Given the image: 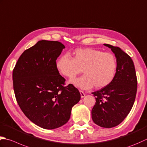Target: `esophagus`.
<instances>
[{
	"label": "esophagus",
	"instance_id": "esophagus-1",
	"mask_svg": "<svg viewBox=\"0 0 147 147\" xmlns=\"http://www.w3.org/2000/svg\"><path fill=\"white\" fill-rule=\"evenodd\" d=\"M80 94H81V97H82V98H83V97H84L85 96V94L83 92V91H82V90H80Z\"/></svg>",
	"mask_w": 147,
	"mask_h": 147
}]
</instances>
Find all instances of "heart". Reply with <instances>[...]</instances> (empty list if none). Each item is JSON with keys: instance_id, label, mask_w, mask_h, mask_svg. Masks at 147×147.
Segmentation results:
<instances>
[{"instance_id": "heart-1", "label": "heart", "mask_w": 147, "mask_h": 147, "mask_svg": "<svg viewBox=\"0 0 147 147\" xmlns=\"http://www.w3.org/2000/svg\"><path fill=\"white\" fill-rule=\"evenodd\" d=\"M57 69L62 75L73 80L82 73L84 75L71 82L77 87L88 89L104 88L113 81L117 69V59L111 53L93 48L76 49L73 59L67 54L57 60Z\"/></svg>"}]
</instances>
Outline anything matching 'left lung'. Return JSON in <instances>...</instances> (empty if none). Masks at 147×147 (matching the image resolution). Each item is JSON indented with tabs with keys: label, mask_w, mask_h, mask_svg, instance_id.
<instances>
[{
	"label": "left lung",
	"mask_w": 147,
	"mask_h": 147,
	"mask_svg": "<svg viewBox=\"0 0 147 147\" xmlns=\"http://www.w3.org/2000/svg\"><path fill=\"white\" fill-rule=\"evenodd\" d=\"M104 45L111 48L116 57L117 73L110 84L92 92L96 102L92 110V119L100 127L111 128L120 124L133 108L137 78L131 57L119 47Z\"/></svg>",
	"instance_id": "left-lung-1"
}]
</instances>
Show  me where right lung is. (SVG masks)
Instances as JSON below:
<instances>
[{
	"label": "right lung",
	"instance_id": "1",
	"mask_svg": "<svg viewBox=\"0 0 147 147\" xmlns=\"http://www.w3.org/2000/svg\"><path fill=\"white\" fill-rule=\"evenodd\" d=\"M65 48L59 41L42 40L20 57L13 71L14 94L25 115L43 129L61 127L81 98L73 85H65L56 60Z\"/></svg>",
	"mask_w": 147,
	"mask_h": 147
}]
</instances>
